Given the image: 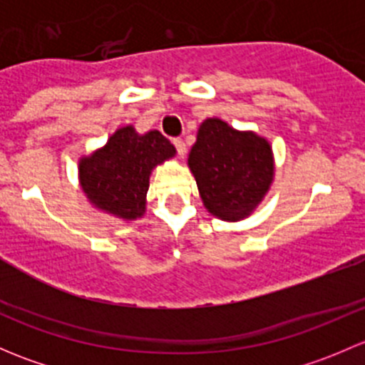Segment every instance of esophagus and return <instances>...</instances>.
<instances>
[{
	"instance_id": "1",
	"label": "esophagus",
	"mask_w": 365,
	"mask_h": 365,
	"mask_svg": "<svg viewBox=\"0 0 365 365\" xmlns=\"http://www.w3.org/2000/svg\"><path fill=\"white\" fill-rule=\"evenodd\" d=\"M173 145L176 146V152H178L180 157H183L187 153V148H185V143L182 141V139H173Z\"/></svg>"
}]
</instances>
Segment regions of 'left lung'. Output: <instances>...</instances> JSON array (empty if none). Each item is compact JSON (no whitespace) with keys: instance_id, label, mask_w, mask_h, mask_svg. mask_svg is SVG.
I'll return each mask as SVG.
<instances>
[{"instance_id":"8db88e82","label":"left lung","mask_w":365,"mask_h":365,"mask_svg":"<svg viewBox=\"0 0 365 365\" xmlns=\"http://www.w3.org/2000/svg\"><path fill=\"white\" fill-rule=\"evenodd\" d=\"M189 168L206 210L231 222L251 215L274 180L270 143L254 132L235 130L219 118L200 125Z\"/></svg>"}]
</instances>
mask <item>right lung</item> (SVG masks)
Returning a JSON list of instances; mask_svg holds the SVG:
<instances>
[{
  "mask_svg": "<svg viewBox=\"0 0 365 365\" xmlns=\"http://www.w3.org/2000/svg\"><path fill=\"white\" fill-rule=\"evenodd\" d=\"M175 153V146L159 130L139 135L127 125L114 132L104 148L79 160L81 187L97 208L135 220L146 210L152 169Z\"/></svg>",
  "mask_w": 365,
  "mask_h": 365,
  "instance_id": "1",
  "label": "right lung"
}]
</instances>
